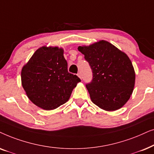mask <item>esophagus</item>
Masks as SVG:
<instances>
[{
    "instance_id": "1",
    "label": "esophagus",
    "mask_w": 154,
    "mask_h": 154,
    "mask_svg": "<svg viewBox=\"0 0 154 154\" xmlns=\"http://www.w3.org/2000/svg\"><path fill=\"white\" fill-rule=\"evenodd\" d=\"M77 76H78V77H79V78H80V79H82V75H81V73H78V74H77Z\"/></svg>"
}]
</instances>
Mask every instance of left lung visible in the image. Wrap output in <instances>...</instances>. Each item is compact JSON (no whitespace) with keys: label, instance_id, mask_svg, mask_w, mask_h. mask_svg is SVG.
Listing matches in <instances>:
<instances>
[{"label":"left lung","instance_id":"left-lung-1","mask_svg":"<svg viewBox=\"0 0 154 154\" xmlns=\"http://www.w3.org/2000/svg\"><path fill=\"white\" fill-rule=\"evenodd\" d=\"M78 51L93 72V79L86 85L91 101L106 111L121 108L135 84L134 67L128 55L105 40L79 46Z\"/></svg>","mask_w":154,"mask_h":154}]
</instances>
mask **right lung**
I'll return each instance as SVG.
<instances>
[{"instance_id":"right-lung-1","label":"right lung","mask_w":154,"mask_h":154,"mask_svg":"<svg viewBox=\"0 0 154 154\" xmlns=\"http://www.w3.org/2000/svg\"><path fill=\"white\" fill-rule=\"evenodd\" d=\"M63 53V48L58 46H42L22 69V85L26 96L44 110L56 109L66 103L81 82L68 72Z\"/></svg>"}]
</instances>
